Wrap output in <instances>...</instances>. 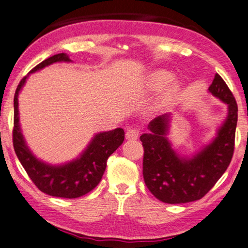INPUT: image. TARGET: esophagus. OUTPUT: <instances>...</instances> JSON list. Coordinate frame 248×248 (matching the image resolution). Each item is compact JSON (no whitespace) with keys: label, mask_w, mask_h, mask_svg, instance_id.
<instances>
[{"label":"esophagus","mask_w":248,"mask_h":248,"mask_svg":"<svg viewBox=\"0 0 248 248\" xmlns=\"http://www.w3.org/2000/svg\"><path fill=\"white\" fill-rule=\"evenodd\" d=\"M140 130L138 128H129L125 132V138L128 140H137L139 138Z\"/></svg>","instance_id":"1"}]
</instances>
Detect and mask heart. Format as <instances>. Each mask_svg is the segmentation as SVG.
Returning <instances> with one entry per match:
<instances>
[{
    "mask_svg": "<svg viewBox=\"0 0 248 248\" xmlns=\"http://www.w3.org/2000/svg\"><path fill=\"white\" fill-rule=\"evenodd\" d=\"M173 74L169 70L166 69H159L156 70L154 73H152L146 80L145 87L148 91H159L160 89H163L166 84L170 82H171L167 87H166L165 91L161 94L158 102H157V107H161L169 103L172 98L177 95L178 92L180 91V87L181 83L178 80H172Z\"/></svg>",
    "mask_w": 248,
    "mask_h": 248,
    "instance_id": "obj_1",
    "label": "heart"
}]
</instances>
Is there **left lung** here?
I'll list each match as a JSON object with an SVG mask.
<instances>
[{
	"instance_id": "left-lung-1",
	"label": "left lung",
	"mask_w": 248,
	"mask_h": 248,
	"mask_svg": "<svg viewBox=\"0 0 248 248\" xmlns=\"http://www.w3.org/2000/svg\"><path fill=\"white\" fill-rule=\"evenodd\" d=\"M208 91L228 105V116L213 142L191 158L177 154L166 137L170 114L153 119L148 124L150 132L140 137L144 148V182L157 200L167 204L201 200L231 163L237 124L236 101L218 74Z\"/></svg>"
}]
</instances>
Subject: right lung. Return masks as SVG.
I'll use <instances>...</instances> for the list:
<instances>
[{
    "label": "right lung",
    "mask_w": 248,
    "mask_h": 248,
    "mask_svg": "<svg viewBox=\"0 0 248 248\" xmlns=\"http://www.w3.org/2000/svg\"><path fill=\"white\" fill-rule=\"evenodd\" d=\"M58 62L71 61L65 53L56 54L40 62L29 74ZM28 76H25L20 80L14 96L13 145L18 159L35 186L46 194L62 199H77L83 196L100 183L106 169L107 159L124 142V129L117 128L111 131L97 133L82 154L70 163L52 166L39 160L27 146L20 130L18 115V94Z\"/></svg>",
    "instance_id": "1"
}]
</instances>
